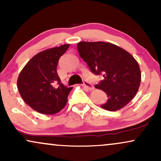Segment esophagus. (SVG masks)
Instances as JSON below:
<instances>
[{
    "label": "esophagus",
    "mask_w": 161,
    "mask_h": 161,
    "mask_svg": "<svg viewBox=\"0 0 161 161\" xmlns=\"http://www.w3.org/2000/svg\"><path fill=\"white\" fill-rule=\"evenodd\" d=\"M82 86L84 87V88H87L88 90H90V91L94 89V86H92L91 83L87 82V81H84V82H83V84H82Z\"/></svg>",
    "instance_id": "34e87169"
}]
</instances>
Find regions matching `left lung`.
Wrapping results in <instances>:
<instances>
[{"mask_svg": "<svg viewBox=\"0 0 161 161\" xmlns=\"http://www.w3.org/2000/svg\"><path fill=\"white\" fill-rule=\"evenodd\" d=\"M77 49L92 73L104 77L95 86L108 95V101L101 108L115 111L128 104L141 82V71L136 59L124 49L108 42H81Z\"/></svg>", "mask_w": 161, "mask_h": 161, "instance_id": "obj_1", "label": "left lung"}]
</instances>
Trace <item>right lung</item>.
Masks as SVG:
<instances>
[{
  "mask_svg": "<svg viewBox=\"0 0 161 161\" xmlns=\"http://www.w3.org/2000/svg\"><path fill=\"white\" fill-rule=\"evenodd\" d=\"M69 44L37 53L22 69L17 88L22 98L33 110L43 114H54L66 106L73 87L64 86L57 72L60 57Z\"/></svg>",
  "mask_w": 161,
  "mask_h": 161,
  "instance_id": "1",
  "label": "right lung"
}]
</instances>
